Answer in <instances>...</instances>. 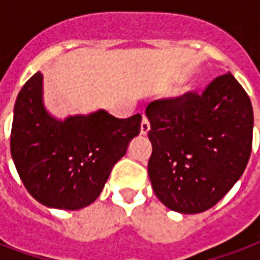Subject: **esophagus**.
<instances>
[{"label":"esophagus","instance_id":"esophagus-1","mask_svg":"<svg viewBox=\"0 0 260 260\" xmlns=\"http://www.w3.org/2000/svg\"><path fill=\"white\" fill-rule=\"evenodd\" d=\"M150 121H148V118L146 116H143V120H142V125H140V132L142 135H147L148 134V131H150Z\"/></svg>","mask_w":260,"mask_h":260}]
</instances>
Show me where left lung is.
Here are the masks:
<instances>
[{"label":"left lung","instance_id":"1","mask_svg":"<svg viewBox=\"0 0 260 260\" xmlns=\"http://www.w3.org/2000/svg\"><path fill=\"white\" fill-rule=\"evenodd\" d=\"M148 175L156 197L174 212L194 214L214 206L246 170L254 112L231 73L204 93L151 102Z\"/></svg>","mask_w":260,"mask_h":260}]
</instances>
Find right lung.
Instances as JSON below:
<instances>
[{
	"label": "right lung",
	"instance_id": "obj_1",
	"mask_svg": "<svg viewBox=\"0 0 260 260\" xmlns=\"http://www.w3.org/2000/svg\"><path fill=\"white\" fill-rule=\"evenodd\" d=\"M140 114L117 118L104 109L58 120L44 108L43 75L36 73L16 100L10 154L36 201L55 209H82L97 200L140 132Z\"/></svg>",
	"mask_w": 260,
	"mask_h": 260
}]
</instances>
